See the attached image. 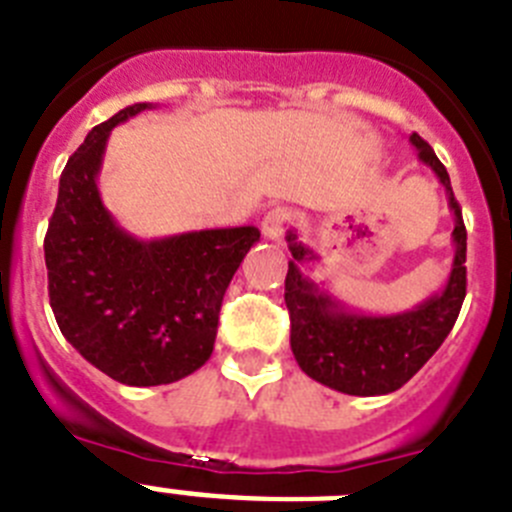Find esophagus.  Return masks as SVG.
<instances>
[{
    "mask_svg": "<svg viewBox=\"0 0 512 512\" xmlns=\"http://www.w3.org/2000/svg\"><path fill=\"white\" fill-rule=\"evenodd\" d=\"M287 223H289L287 210H271V212H266V217L261 220V233H264L266 241H282L284 230H287Z\"/></svg>",
    "mask_w": 512,
    "mask_h": 512,
    "instance_id": "esophagus-1",
    "label": "esophagus"
}]
</instances>
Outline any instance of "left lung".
Segmentation results:
<instances>
[{
  "label": "left lung",
  "instance_id": "1",
  "mask_svg": "<svg viewBox=\"0 0 512 512\" xmlns=\"http://www.w3.org/2000/svg\"><path fill=\"white\" fill-rule=\"evenodd\" d=\"M410 143L420 161L438 176L454 212V264L441 292L413 310L395 315L348 310L341 300L302 274L300 264L318 256L297 241L295 230L287 233L292 251L284 279V302L292 323L289 346L307 377L343 395L374 397L400 390L446 341L467 297V228L461 220L459 202L454 200L449 171L418 133L410 135Z\"/></svg>",
  "mask_w": 512,
  "mask_h": 512
}]
</instances>
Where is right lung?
Returning <instances> with one entry per match:
<instances>
[{"instance_id": "right-lung-1", "label": "right lung", "mask_w": 512, "mask_h": 512, "mask_svg": "<svg viewBox=\"0 0 512 512\" xmlns=\"http://www.w3.org/2000/svg\"><path fill=\"white\" fill-rule=\"evenodd\" d=\"M151 102L130 104L92 128L58 184L45 233L48 295L63 338L99 372L130 387L171 384L212 354L230 279L259 228H212L140 241L99 197L112 128Z\"/></svg>"}]
</instances>
